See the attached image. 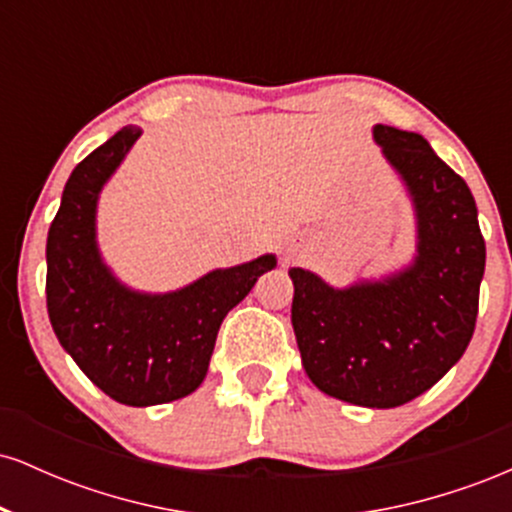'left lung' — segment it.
Here are the masks:
<instances>
[{"mask_svg":"<svg viewBox=\"0 0 512 512\" xmlns=\"http://www.w3.org/2000/svg\"><path fill=\"white\" fill-rule=\"evenodd\" d=\"M419 219V255L378 284L337 291L293 267L291 322L308 378L325 395L392 409L424 395L474 334L486 245L467 182L421 134L378 125Z\"/></svg>","mask_w":512,"mask_h":512,"instance_id":"1","label":"left lung"}]
</instances>
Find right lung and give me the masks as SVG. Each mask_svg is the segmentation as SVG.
I'll return each instance as SVG.
<instances>
[{"mask_svg":"<svg viewBox=\"0 0 512 512\" xmlns=\"http://www.w3.org/2000/svg\"><path fill=\"white\" fill-rule=\"evenodd\" d=\"M139 134L137 127H122L72 170L48 233L45 279L48 315L64 351L93 385L127 407L195 392L223 317L276 264L274 255H262L166 296L125 289L98 255L96 202Z\"/></svg>","mask_w":512,"mask_h":512,"instance_id":"add662e5","label":"right lung"}]
</instances>
